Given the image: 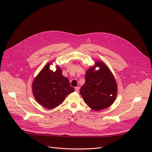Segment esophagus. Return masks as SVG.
Wrapping results in <instances>:
<instances>
[{"label": "esophagus", "instance_id": "esophagus-1", "mask_svg": "<svg viewBox=\"0 0 152 152\" xmlns=\"http://www.w3.org/2000/svg\"><path fill=\"white\" fill-rule=\"evenodd\" d=\"M75 91H76V92H79V87H75Z\"/></svg>", "mask_w": 152, "mask_h": 152}]
</instances>
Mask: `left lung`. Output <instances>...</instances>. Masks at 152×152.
<instances>
[{
    "label": "left lung",
    "instance_id": "left-lung-1",
    "mask_svg": "<svg viewBox=\"0 0 152 152\" xmlns=\"http://www.w3.org/2000/svg\"><path fill=\"white\" fill-rule=\"evenodd\" d=\"M100 67L94 71L92 67L87 71L85 84L80 94L86 104L92 109L99 111L110 107L114 102L117 93L115 79L108 68L103 62L96 63Z\"/></svg>",
    "mask_w": 152,
    "mask_h": 152
}]
</instances>
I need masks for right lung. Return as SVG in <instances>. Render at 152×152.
<instances>
[{
	"label": "right lung",
	"instance_id": "1",
	"mask_svg": "<svg viewBox=\"0 0 152 152\" xmlns=\"http://www.w3.org/2000/svg\"><path fill=\"white\" fill-rule=\"evenodd\" d=\"M48 63L43 68L33 83L34 96L40 105L52 109L65 100L67 95L74 91L68 79L63 76L61 69L57 67L53 72Z\"/></svg>",
	"mask_w": 152,
	"mask_h": 152
}]
</instances>
